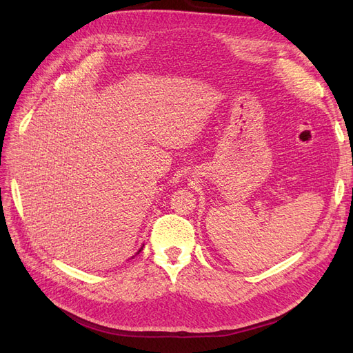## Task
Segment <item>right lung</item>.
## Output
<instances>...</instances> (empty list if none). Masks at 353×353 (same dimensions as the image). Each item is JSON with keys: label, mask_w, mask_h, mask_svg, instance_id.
<instances>
[{"label": "right lung", "mask_w": 353, "mask_h": 353, "mask_svg": "<svg viewBox=\"0 0 353 353\" xmlns=\"http://www.w3.org/2000/svg\"><path fill=\"white\" fill-rule=\"evenodd\" d=\"M140 252H141V249H140V250H138V253H140ZM138 253H137V254H138Z\"/></svg>", "instance_id": "add662e5"}]
</instances>
